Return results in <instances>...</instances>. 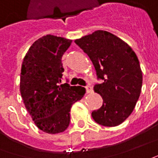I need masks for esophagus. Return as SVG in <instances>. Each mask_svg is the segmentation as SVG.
<instances>
[{"label": "esophagus", "instance_id": "34e87169", "mask_svg": "<svg viewBox=\"0 0 158 158\" xmlns=\"http://www.w3.org/2000/svg\"><path fill=\"white\" fill-rule=\"evenodd\" d=\"M85 90H86V93H93V87H92V86H90V85L85 86Z\"/></svg>", "mask_w": 158, "mask_h": 158}]
</instances>
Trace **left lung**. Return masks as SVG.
<instances>
[{"label": "left lung", "mask_w": 158, "mask_h": 158, "mask_svg": "<svg viewBox=\"0 0 158 158\" xmlns=\"http://www.w3.org/2000/svg\"><path fill=\"white\" fill-rule=\"evenodd\" d=\"M90 57L103 83L94 85L103 105L92 117L103 126H117L131 115L140 96L143 75L135 52L109 32L98 30L75 40Z\"/></svg>", "instance_id": "1"}]
</instances>
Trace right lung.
Segmentation results:
<instances>
[{"label":"right lung","instance_id":"right-lung-1","mask_svg":"<svg viewBox=\"0 0 158 158\" xmlns=\"http://www.w3.org/2000/svg\"><path fill=\"white\" fill-rule=\"evenodd\" d=\"M72 40L48 34L37 40L21 65L20 91L26 108L40 130L63 132L70 124V110L85 93L81 86L60 85L64 72L61 59Z\"/></svg>","mask_w":158,"mask_h":158}]
</instances>
